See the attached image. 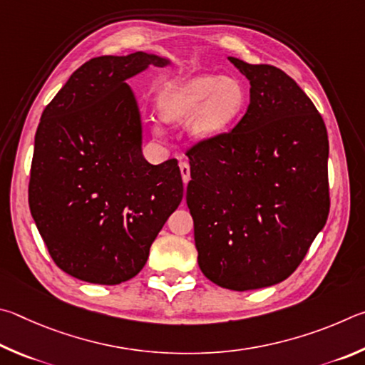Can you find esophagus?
<instances>
[{
	"label": "esophagus",
	"mask_w": 365,
	"mask_h": 365,
	"mask_svg": "<svg viewBox=\"0 0 365 365\" xmlns=\"http://www.w3.org/2000/svg\"><path fill=\"white\" fill-rule=\"evenodd\" d=\"M179 170H181V176H182L184 184H187L190 179V166L186 160H181V162H179Z\"/></svg>",
	"instance_id": "34e87169"
}]
</instances>
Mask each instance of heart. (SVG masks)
Instances as JSON below:
<instances>
[{
  "mask_svg": "<svg viewBox=\"0 0 365 365\" xmlns=\"http://www.w3.org/2000/svg\"><path fill=\"white\" fill-rule=\"evenodd\" d=\"M250 93L239 78L199 75L179 81L160 96L158 108L168 121L192 117V131L200 139H213L231 131L247 112Z\"/></svg>",
  "mask_w": 365,
  "mask_h": 365,
  "instance_id": "b5f03b06",
  "label": "heart"
}]
</instances>
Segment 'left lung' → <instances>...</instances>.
<instances>
[{"label":"left lung","instance_id":"obj_1","mask_svg":"<svg viewBox=\"0 0 365 365\" xmlns=\"http://www.w3.org/2000/svg\"><path fill=\"white\" fill-rule=\"evenodd\" d=\"M250 80V104L231 131L187 149V207L202 272L229 290L282 282L330 210L325 123L295 80L229 57Z\"/></svg>","mask_w":365,"mask_h":365}]
</instances>
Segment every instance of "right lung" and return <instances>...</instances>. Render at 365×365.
<instances>
[{"instance_id":"right-lung-1","label":"right lung","mask_w":365,"mask_h":365,"mask_svg":"<svg viewBox=\"0 0 365 365\" xmlns=\"http://www.w3.org/2000/svg\"><path fill=\"white\" fill-rule=\"evenodd\" d=\"M165 59L101 56L70 75L35 134L29 205L54 263L91 284L143 269L152 242L182 200L178 160L150 165L130 76Z\"/></svg>"}]
</instances>
